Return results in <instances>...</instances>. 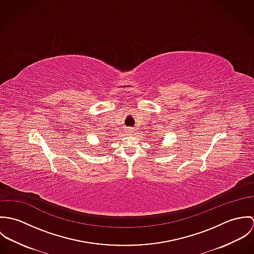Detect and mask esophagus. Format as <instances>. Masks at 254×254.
<instances>
[{
  "instance_id": "esophagus-1",
  "label": "esophagus",
  "mask_w": 254,
  "mask_h": 254,
  "mask_svg": "<svg viewBox=\"0 0 254 254\" xmlns=\"http://www.w3.org/2000/svg\"><path fill=\"white\" fill-rule=\"evenodd\" d=\"M125 133H126L127 135H134L135 129H134V128H127L126 131H125Z\"/></svg>"
}]
</instances>
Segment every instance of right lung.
<instances>
[{
    "label": "right lung",
    "mask_w": 254,
    "mask_h": 254,
    "mask_svg": "<svg viewBox=\"0 0 254 254\" xmlns=\"http://www.w3.org/2000/svg\"><path fill=\"white\" fill-rule=\"evenodd\" d=\"M104 143H106V142H101V144H104Z\"/></svg>",
    "instance_id": "add662e5"
}]
</instances>
